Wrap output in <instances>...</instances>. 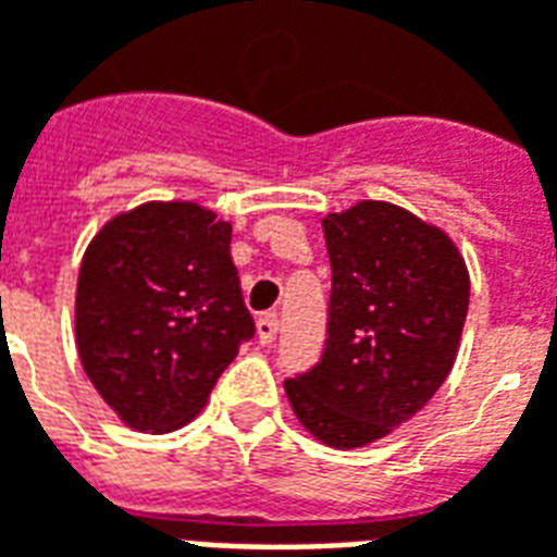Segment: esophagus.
Masks as SVG:
<instances>
[{"mask_svg":"<svg viewBox=\"0 0 557 557\" xmlns=\"http://www.w3.org/2000/svg\"><path fill=\"white\" fill-rule=\"evenodd\" d=\"M277 331H280V321L274 312H268V315H262V319L257 321V336L262 345H271V342L277 339Z\"/></svg>","mask_w":557,"mask_h":557,"instance_id":"obj_1","label":"esophagus"}]
</instances>
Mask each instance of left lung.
<instances>
[{
  "mask_svg": "<svg viewBox=\"0 0 557 557\" xmlns=\"http://www.w3.org/2000/svg\"><path fill=\"white\" fill-rule=\"evenodd\" d=\"M331 310L321 360L286 381L300 425L333 448H360L413 419L455 366L469 271L434 224L383 200L321 221Z\"/></svg>",
  "mask_w": 557,
  "mask_h": 557,
  "instance_id": "obj_1",
  "label": "left lung"
}]
</instances>
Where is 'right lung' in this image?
<instances>
[{"mask_svg":"<svg viewBox=\"0 0 557 557\" xmlns=\"http://www.w3.org/2000/svg\"><path fill=\"white\" fill-rule=\"evenodd\" d=\"M230 236L233 226L212 209L150 200L111 218L82 257V369L135 431L191 422L238 345L257 333Z\"/></svg>","mask_w":557,"mask_h":557,"instance_id":"add662e5","label":"right lung"}]
</instances>
